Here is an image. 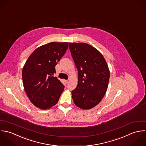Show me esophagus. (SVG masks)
<instances>
[{
	"label": "esophagus",
	"instance_id": "34e87169",
	"mask_svg": "<svg viewBox=\"0 0 146 146\" xmlns=\"http://www.w3.org/2000/svg\"><path fill=\"white\" fill-rule=\"evenodd\" d=\"M65 83H66V84L68 83V80H65Z\"/></svg>",
	"mask_w": 146,
	"mask_h": 146
}]
</instances>
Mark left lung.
<instances>
[{
    "label": "left lung",
    "mask_w": 146,
    "mask_h": 146,
    "mask_svg": "<svg viewBox=\"0 0 146 146\" xmlns=\"http://www.w3.org/2000/svg\"><path fill=\"white\" fill-rule=\"evenodd\" d=\"M69 48L78 70V84L72 91L76 106L89 110L98 105L106 93L110 76L103 55L85 43H69Z\"/></svg>",
    "instance_id": "8db88e82"
}]
</instances>
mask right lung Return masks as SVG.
Instances as JSON below:
<instances>
[{"label": "right lung", "mask_w": 146, "mask_h": 146, "mask_svg": "<svg viewBox=\"0 0 146 146\" xmlns=\"http://www.w3.org/2000/svg\"><path fill=\"white\" fill-rule=\"evenodd\" d=\"M68 47L67 42H51L38 48L30 55L22 72L23 85L30 102L42 110L56 104L64 89L57 77L55 66Z\"/></svg>", "instance_id": "obj_1"}]
</instances>
